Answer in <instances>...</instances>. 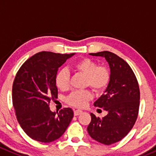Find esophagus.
<instances>
[{
	"label": "esophagus",
	"mask_w": 156,
	"mask_h": 156,
	"mask_svg": "<svg viewBox=\"0 0 156 156\" xmlns=\"http://www.w3.org/2000/svg\"><path fill=\"white\" fill-rule=\"evenodd\" d=\"M81 112H82V111H81V110H75V111L74 112V115H75V116H77V115H78L81 114Z\"/></svg>",
	"instance_id": "1"
}]
</instances>
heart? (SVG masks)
I'll return each instance as SVG.
<instances>
[{
	"mask_svg": "<svg viewBox=\"0 0 156 156\" xmlns=\"http://www.w3.org/2000/svg\"><path fill=\"white\" fill-rule=\"evenodd\" d=\"M72 69L79 71L86 76L85 85L90 86L96 91H101L108 86L110 73L106 67L98 65L94 61L85 58L72 65ZM70 75L68 70H61L56 75L55 84L58 89L65 91L69 87ZM92 98V93L88 90L75 91L67 98L68 104L78 108L84 107L87 101Z\"/></svg>",
	"mask_w": 156,
	"mask_h": 156,
	"instance_id": "b5f03b06",
	"label": "heart"
}]
</instances>
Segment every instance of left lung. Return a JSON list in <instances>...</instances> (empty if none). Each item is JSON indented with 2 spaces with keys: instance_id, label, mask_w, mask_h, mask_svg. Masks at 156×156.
I'll return each mask as SVG.
<instances>
[{
  "instance_id": "1",
  "label": "left lung",
  "mask_w": 156,
  "mask_h": 156,
  "mask_svg": "<svg viewBox=\"0 0 156 156\" xmlns=\"http://www.w3.org/2000/svg\"><path fill=\"white\" fill-rule=\"evenodd\" d=\"M105 58L110 68V80L104 94L94 103L108 112L102 119L91 113L87 130L89 135L104 145L119 142L128 135L137 119L140 91L133 71L122 58L110 51L91 53Z\"/></svg>"
}]
</instances>
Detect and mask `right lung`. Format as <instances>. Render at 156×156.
<instances>
[{
    "mask_svg": "<svg viewBox=\"0 0 156 156\" xmlns=\"http://www.w3.org/2000/svg\"><path fill=\"white\" fill-rule=\"evenodd\" d=\"M74 55L39 52L27 59L17 71L13 83V105L21 127L34 140L43 143L57 140L73 119L70 108L56 115L48 105L58 97L55 78L58 68Z\"/></svg>",
    "mask_w": 156,
    "mask_h": 156,
    "instance_id": "right-lung-1",
    "label": "right lung"
}]
</instances>
